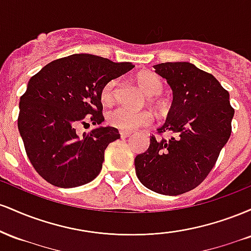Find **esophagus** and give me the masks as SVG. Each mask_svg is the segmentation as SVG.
<instances>
[{"mask_svg": "<svg viewBox=\"0 0 251 251\" xmlns=\"http://www.w3.org/2000/svg\"><path fill=\"white\" fill-rule=\"evenodd\" d=\"M119 133H120V137H122V138H127V137H129V135H131V132H126V131H119Z\"/></svg>", "mask_w": 251, "mask_h": 251, "instance_id": "esophagus-1", "label": "esophagus"}]
</instances>
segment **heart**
I'll use <instances>...</instances> for the list:
<instances>
[{"label":"heart","mask_w":251,"mask_h":251,"mask_svg":"<svg viewBox=\"0 0 251 251\" xmlns=\"http://www.w3.org/2000/svg\"><path fill=\"white\" fill-rule=\"evenodd\" d=\"M138 83L140 88L148 94L149 97H157L163 92V82L158 76L153 74H140L138 76ZM118 80H111L103 86L101 92H100V99L102 103L108 105L114 100L117 93ZM107 122L113 127L119 128L120 131L131 132L134 129L144 127V126H150L153 123V116L148 111L135 112L132 109L119 106L111 111L107 112Z\"/></svg>","instance_id":"b5f03b06"}]
</instances>
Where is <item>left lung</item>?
Here are the masks:
<instances>
[{
	"label": "left lung",
	"instance_id": "1",
	"mask_svg": "<svg viewBox=\"0 0 251 251\" xmlns=\"http://www.w3.org/2000/svg\"><path fill=\"white\" fill-rule=\"evenodd\" d=\"M153 67L174 92L166 122L157 131L172 135H152L148 151L135 157V174L152 191L177 196L195 189L210 174L231 134L235 109L218 80L192 63Z\"/></svg>",
	"mask_w": 251,
	"mask_h": 251
}]
</instances>
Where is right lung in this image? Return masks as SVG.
<instances>
[{
	"instance_id": "obj_1",
	"label": "right lung",
	"mask_w": 251,
	"mask_h": 251,
	"mask_svg": "<svg viewBox=\"0 0 251 251\" xmlns=\"http://www.w3.org/2000/svg\"><path fill=\"white\" fill-rule=\"evenodd\" d=\"M134 66L92 54H73L46 65L31 76L20 99L17 127L31 165L59 188H75L100 174L109 143L119 139L103 120L100 92ZM96 127L86 134L80 126Z\"/></svg>"
}]
</instances>
